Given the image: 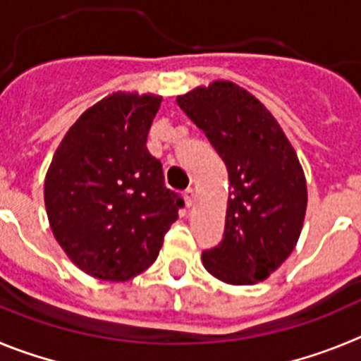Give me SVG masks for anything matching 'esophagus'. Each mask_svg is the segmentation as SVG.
Instances as JSON below:
<instances>
[{
	"mask_svg": "<svg viewBox=\"0 0 361 361\" xmlns=\"http://www.w3.org/2000/svg\"><path fill=\"white\" fill-rule=\"evenodd\" d=\"M183 197H184V202H186L188 208H191V206H193V202H195V190H193V188H188V190L183 193Z\"/></svg>",
	"mask_w": 361,
	"mask_h": 361,
	"instance_id": "1",
	"label": "esophagus"
}]
</instances>
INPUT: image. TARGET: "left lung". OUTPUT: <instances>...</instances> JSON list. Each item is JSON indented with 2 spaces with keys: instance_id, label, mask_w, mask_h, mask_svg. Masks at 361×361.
Returning a JSON list of instances; mask_svg holds the SVG:
<instances>
[{
  "instance_id": "left-lung-1",
  "label": "left lung",
  "mask_w": 361,
  "mask_h": 361,
  "mask_svg": "<svg viewBox=\"0 0 361 361\" xmlns=\"http://www.w3.org/2000/svg\"><path fill=\"white\" fill-rule=\"evenodd\" d=\"M177 104L226 162L229 199L224 238L202 253L215 279L251 286L293 253L307 209V183L295 148L253 94L231 81L197 86Z\"/></svg>"
}]
</instances>
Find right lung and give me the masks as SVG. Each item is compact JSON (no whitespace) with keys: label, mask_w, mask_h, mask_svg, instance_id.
I'll use <instances>...</instances> for the list:
<instances>
[{"label":"right lung","mask_w":361,"mask_h":361,"mask_svg":"<svg viewBox=\"0 0 361 361\" xmlns=\"http://www.w3.org/2000/svg\"><path fill=\"white\" fill-rule=\"evenodd\" d=\"M162 97L114 92L65 133L44 177L50 229L86 275L124 282L148 269L184 200L146 148Z\"/></svg>","instance_id":"right-lung-1"}]
</instances>
